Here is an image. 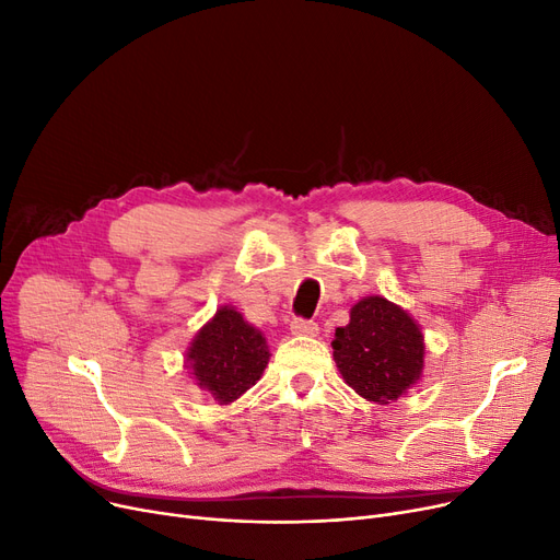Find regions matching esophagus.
Listing matches in <instances>:
<instances>
[{
  "label": "esophagus",
  "mask_w": 560,
  "mask_h": 560,
  "mask_svg": "<svg viewBox=\"0 0 560 560\" xmlns=\"http://www.w3.org/2000/svg\"><path fill=\"white\" fill-rule=\"evenodd\" d=\"M290 331L298 334V336H318L320 327L311 323V320H293V323H290Z\"/></svg>",
  "instance_id": "esophagus-1"
}]
</instances>
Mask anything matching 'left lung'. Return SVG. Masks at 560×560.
Wrapping results in <instances>:
<instances>
[{
	"mask_svg": "<svg viewBox=\"0 0 560 560\" xmlns=\"http://www.w3.org/2000/svg\"><path fill=\"white\" fill-rule=\"evenodd\" d=\"M331 348L346 384L369 402H394L423 377L425 340L419 323L382 295L361 298L350 308V323L336 327Z\"/></svg>",
	"mask_w": 560,
	"mask_h": 560,
	"instance_id": "left-lung-1",
	"label": "left lung"
}]
</instances>
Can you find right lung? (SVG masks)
I'll return each mask as SVG.
<instances>
[{"instance_id":"1","label":"right lung","mask_w":560,"mask_h":560,"mask_svg":"<svg viewBox=\"0 0 560 560\" xmlns=\"http://www.w3.org/2000/svg\"><path fill=\"white\" fill-rule=\"evenodd\" d=\"M270 361L265 334L224 304L194 334L185 352V369L217 405H231L262 377Z\"/></svg>"}]
</instances>
